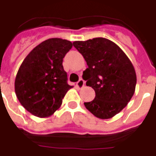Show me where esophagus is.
I'll return each instance as SVG.
<instances>
[{
    "instance_id": "esophagus-1",
    "label": "esophagus",
    "mask_w": 156,
    "mask_h": 156,
    "mask_svg": "<svg viewBox=\"0 0 156 156\" xmlns=\"http://www.w3.org/2000/svg\"><path fill=\"white\" fill-rule=\"evenodd\" d=\"M84 86V80L83 79H80L76 83V87L79 89H81Z\"/></svg>"
}]
</instances>
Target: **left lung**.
<instances>
[{
	"label": "left lung",
	"instance_id": "1",
	"mask_svg": "<svg viewBox=\"0 0 156 156\" xmlns=\"http://www.w3.org/2000/svg\"><path fill=\"white\" fill-rule=\"evenodd\" d=\"M73 45L88 65L82 77L95 91L94 99L84 106L99 119L112 118L134 94L137 76L132 62L116 44L106 38L74 41Z\"/></svg>",
	"mask_w": 156,
	"mask_h": 156
}]
</instances>
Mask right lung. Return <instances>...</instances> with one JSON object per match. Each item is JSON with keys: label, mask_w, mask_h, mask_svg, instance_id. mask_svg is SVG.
<instances>
[{"label": "right lung", "mask_w": 156, "mask_h": 156, "mask_svg": "<svg viewBox=\"0 0 156 156\" xmlns=\"http://www.w3.org/2000/svg\"><path fill=\"white\" fill-rule=\"evenodd\" d=\"M67 40L51 38L35 47L25 58L17 73L14 89L25 109L36 116L47 117L62 105V98L72 86L62 61L72 49Z\"/></svg>", "instance_id": "obj_1"}]
</instances>
